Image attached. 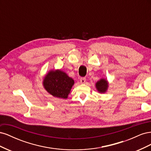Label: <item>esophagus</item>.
<instances>
[{
	"label": "esophagus",
	"mask_w": 151,
	"mask_h": 151,
	"mask_svg": "<svg viewBox=\"0 0 151 151\" xmlns=\"http://www.w3.org/2000/svg\"><path fill=\"white\" fill-rule=\"evenodd\" d=\"M86 78H84V77H81L80 79V82L81 84H84L86 83Z\"/></svg>",
	"instance_id": "34e87169"
}]
</instances>
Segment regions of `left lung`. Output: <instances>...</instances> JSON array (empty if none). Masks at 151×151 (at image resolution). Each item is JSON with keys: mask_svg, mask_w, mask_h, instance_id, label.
I'll use <instances>...</instances> for the list:
<instances>
[{"mask_svg": "<svg viewBox=\"0 0 151 151\" xmlns=\"http://www.w3.org/2000/svg\"><path fill=\"white\" fill-rule=\"evenodd\" d=\"M96 88L98 92L99 93H105L108 89V81L106 79L102 78L96 82L95 84Z\"/></svg>", "mask_w": 151, "mask_h": 151, "instance_id": "1", "label": "left lung"}]
</instances>
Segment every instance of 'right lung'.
<instances>
[{
    "mask_svg": "<svg viewBox=\"0 0 151 151\" xmlns=\"http://www.w3.org/2000/svg\"><path fill=\"white\" fill-rule=\"evenodd\" d=\"M74 84L73 79L60 69L50 70L43 80L45 89L53 96L61 99L68 98Z\"/></svg>",
    "mask_w": 151,
    "mask_h": 151,
    "instance_id": "right-lung-1",
    "label": "right lung"
}]
</instances>
